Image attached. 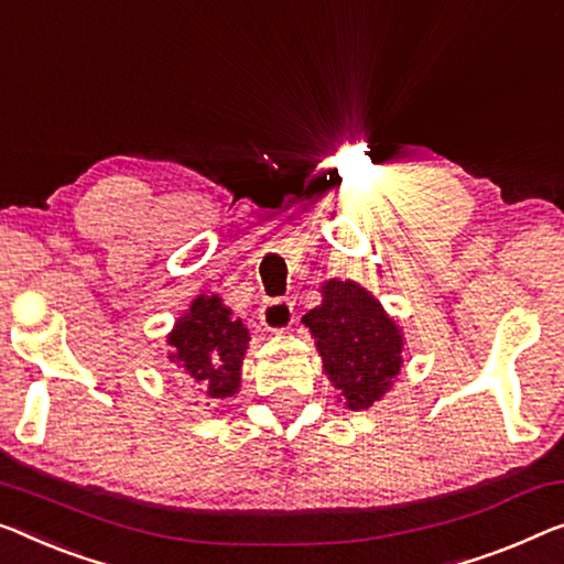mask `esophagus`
Listing matches in <instances>:
<instances>
[{"mask_svg":"<svg viewBox=\"0 0 564 564\" xmlns=\"http://www.w3.org/2000/svg\"><path fill=\"white\" fill-rule=\"evenodd\" d=\"M293 304L289 299H268L260 306V324L265 326L268 332L281 334L293 324Z\"/></svg>","mask_w":564,"mask_h":564,"instance_id":"1","label":"esophagus"}]
</instances>
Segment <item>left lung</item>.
<instances>
[{
    "label": "left lung",
    "instance_id": "obj_1",
    "mask_svg": "<svg viewBox=\"0 0 564 564\" xmlns=\"http://www.w3.org/2000/svg\"><path fill=\"white\" fill-rule=\"evenodd\" d=\"M324 304L304 324L322 351L324 372L351 410L369 408L390 390L402 365V334L380 301L351 281L324 283Z\"/></svg>",
    "mask_w": 564,
    "mask_h": 564
}]
</instances>
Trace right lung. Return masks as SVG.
<instances>
[{"instance_id":"right-lung-1","label":"right lung","mask_w":564,"mask_h":564,"mask_svg":"<svg viewBox=\"0 0 564 564\" xmlns=\"http://www.w3.org/2000/svg\"><path fill=\"white\" fill-rule=\"evenodd\" d=\"M248 329L217 296H199L170 334L172 359L209 400L230 398L240 388V365Z\"/></svg>"}]
</instances>
